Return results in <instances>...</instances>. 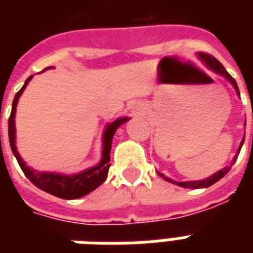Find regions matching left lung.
I'll return each instance as SVG.
<instances>
[{"label": "left lung", "instance_id": "8db88e82", "mask_svg": "<svg viewBox=\"0 0 253 253\" xmlns=\"http://www.w3.org/2000/svg\"><path fill=\"white\" fill-rule=\"evenodd\" d=\"M201 55V58L205 61V62L207 63V66L210 67V69H212L214 72L218 73V74H222L223 77L226 78V80H229L230 83H232V85L234 86V89L237 90V93L240 94L239 92V86H237V84H236V80H234L230 74H229L226 70H225V67L221 65V62L218 61V59H215V58L212 57V55H210V54H207V52H201L199 54ZM252 118H253V114H252ZM243 143H244V139L241 141V143H240V148L239 150H237V156H239L240 153V149H241V146H243ZM236 159L237 157H234V161H236ZM233 161V163H234ZM229 170H230V167H225V168H222L221 170H218L217 173H214L212 176H210V177H207V179H205V180H199V181H181V183H176V181H173L175 184H177V186H181V187H186V188H206V187H210L211 184H214V183H217L219 179H222L223 176L228 173ZM161 177H164L165 180L168 181H172L169 180V179H167L164 175H161V173H159Z\"/></svg>", "mask_w": 253, "mask_h": 253}]
</instances>
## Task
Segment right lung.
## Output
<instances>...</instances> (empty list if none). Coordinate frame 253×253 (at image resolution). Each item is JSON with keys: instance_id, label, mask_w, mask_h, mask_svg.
<instances>
[{"instance_id": "right-lung-1", "label": "right lung", "mask_w": 253, "mask_h": 253, "mask_svg": "<svg viewBox=\"0 0 253 253\" xmlns=\"http://www.w3.org/2000/svg\"><path fill=\"white\" fill-rule=\"evenodd\" d=\"M31 78H32V76L27 78L23 88L16 93L13 103H12V112H10V116H9L8 121V134L10 149H12L14 157L17 160V163H19L20 168L24 172V175L27 176V179H30L31 183L35 184L38 188L46 191V192L54 196L62 198V199H77V198H81V196L89 194L90 191H93L94 188H97L100 184H103L105 181L107 175H108V169H110L111 167L110 152L111 145H112V138H114L116 128L121 126L122 123L128 121V119L127 118H122V119H118V121L107 126V130L104 132V141H103V145H104V148H103V159H101L99 165L84 170V172L78 173V175L73 176L36 172L32 168H30L28 165H25L24 161L20 157V154L17 153L16 143H14V131H16L14 130V114H16V105H17V101H19L20 94L23 93V90L27 86V84L30 83Z\"/></svg>"}]
</instances>
